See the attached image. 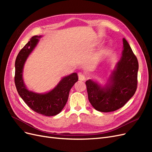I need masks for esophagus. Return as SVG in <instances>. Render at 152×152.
<instances>
[{
    "label": "esophagus",
    "mask_w": 152,
    "mask_h": 152,
    "mask_svg": "<svg viewBox=\"0 0 152 152\" xmlns=\"http://www.w3.org/2000/svg\"><path fill=\"white\" fill-rule=\"evenodd\" d=\"M79 80L80 81H84L86 80V77L84 74H82V73H79Z\"/></svg>",
    "instance_id": "1"
}]
</instances>
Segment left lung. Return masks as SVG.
Returning a JSON list of instances; mask_svg holds the SVG:
<instances>
[{
	"mask_svg": "<svg viewBox=\"0 0 152 152\" xmlns=\"http://www.w3.org/2000/svg\"><path fill=\"white\" fill-rule=\"evenodd\" d=\"M122 53L104 86L92 79L86 82L89 102L98 111L110 112L122 108L136 91L138 61L124 38Z\"/></svg>",
	"mask_w": 152,
	"mask_h": 152,
	"instance_id": "8db88e82",
	"label": "left lung"
}]
</instances>
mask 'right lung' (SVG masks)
<instances>
[{"mask_svg": "<svg viewBox=\"0 0 152 152\" xmlns=\"http://www.w3.org/2000/svg\"><path fill=\"white\" fill-rule=\"evenodd\" d=\"M41 37H32L18 53L15 61V82L18 94L32 110L43 115L54 116L61 112L67 102L71 88L79 78L77 73L64 77L54 89L42 94L27 89L23 78V67L27 58L38 44Z\"/></svg>", "mask_w": 152, "mask_h": 152, "instance_id": "1", "label": "right lung"}]
</instances>
